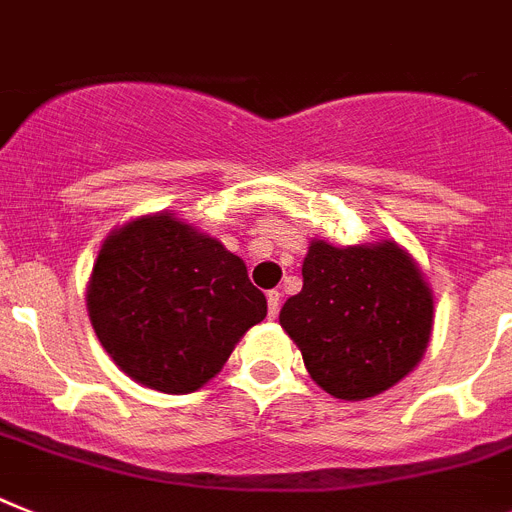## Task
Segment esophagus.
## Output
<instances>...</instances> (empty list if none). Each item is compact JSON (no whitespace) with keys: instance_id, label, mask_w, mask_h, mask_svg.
<instances>
[{"instance_id":"esophagus-1","label":"esophagus","mask_w":512,"mask_h":512,"mask_svg":"<svg viewBox=\"0 0 512 512\" xmlns=\"http://www.w3.org/2000/svg\"><path fill=\"white\" fill-rule=\"evenodd\" d=\"M278 309H281V294L278 291H268V317L276 320Z\"/></svg>"}]
</instances>
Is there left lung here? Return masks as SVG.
I'll use <instances>...</instances> for the list:
<instances>
[{"instance_id":"obj_1","label":"left lung","mask_w":512,"mask_h":512,"mask_svg":"<svg viewBox=\"0 0 512 512\" xmlns=\"http://www.w3.org/2000/svg\"><path fill=\"white\" fill-rule=\"evenodd\" d=\"M304 286L281 309L312 380L343 401L393 388L422 359L432 333V291L398 244L312 242Z\"/></svg>"}]
</instances>
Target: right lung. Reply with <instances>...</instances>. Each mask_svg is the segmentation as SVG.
Here are the masks:
<instances>
[{
	"label": "right lung",
	"mask_w": 512,
	"mask_h": 512,
	"mask_svg": "<svg viewBox=\"0 0 512 512\" xmlns=\"http://www.w3.org/2000/svg\"><path fill=\"white\" fill-rule=\"evenodd\" d=\"M101 346L161 393H192L221 372L268 299L218 239L174 216L137 218L103 242L88 286Z\"/></svg>",
	"instance_id": "obj_1"
}]
</instances>
